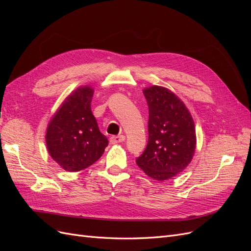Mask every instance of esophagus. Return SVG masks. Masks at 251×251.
Masks as SVG:
<instances>
[{
  "label": "esophagus",
  "mask_w": 251,
  "mask_h": 251,
  "mask_svg": "<svg viewBox=\"0 0 251 251\" xmlns=\"http://www.w3.org/2000/svg\"><path fill=\"white\" fill-rule=\"evenodd\" d=\"M126 139V137L124 135H118V136H112V137L110 138V142L112 144H116V143H119V142H124Z\"/></svg>",
  "instance_id": "34e87169"
}]
</instances>
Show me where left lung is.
<instances>
[{
	"instance_id": "8db88e82",
	"label": "left lung",
	"mask_w": 251,
	"mask_h": 251,
	"mask_svg": "<svg viewBox=\"0 0 251 251\" xmlns=\"http://www.w3.org/2000/svg\"><path fill=\"white\" fill-rule=\"evenodd\" d=\"M149 105V140L136 163L158 181L175 177L192 161L196 130L185 104L169 89L153 86L143 90Z\"/></svg>"
}]
</instances>
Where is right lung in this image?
Here are the masks:
<instances>
[{
	"instance_id": "obj_1",
	"label": "right lung",
	"mask_w": 251,
	"mask_h": 251,
	"mask_svg": "<svg viewBox=\"0 0 251 251\" xmlns=\"http://www.w3.org/2000/svg\"><path fill=\"white\" fill-rule=\"evenodd\" d=\"M92 97V88H78L67 97L48 125V151L66 171L87 169L101 157L109 144L91 111Z\"/></svg>"
}]
</instances>
